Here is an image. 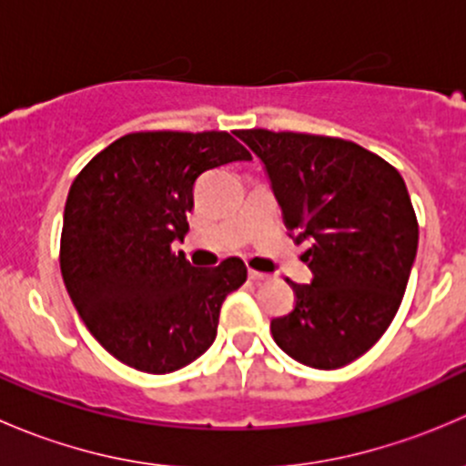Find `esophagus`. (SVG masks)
Segmentation results:
<instances>
[{"instance_id":"34e87169","label":"esophagus","mask_w":466,"mask_h":466,"mask_svg":"<svg viewBox=\"0 0 466 466\" xmlns=\"http://www.w3.org/2000/svg\"><path fill=\"white\" fill-rule=\"evenodd\" d=\"M248 277H250L252 281H266L268 279L266 272H259V270H250V272H248Z\"/></svg>"}]
</instances>
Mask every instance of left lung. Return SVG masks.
<instances>
[{"label":"left lung","instance_id":"1","mask_svg":"<svg viewBox=\"0 0 466 466\" xmlns=\"http://www.w3.org/2000/svg\"><path fill=\"white\" fill-rule=\"evenodd\" d=\"M266 164L284 225L309 238L311 284H293V311L270 322L277 345L298 363L338 370L394 320L417 255L420 225L401 173L340 137L238 130Z\"/></svg>","mask_w":466,"mask_h":466}]
</instances>
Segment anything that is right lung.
<instances>
[{"label": "right lung", "mask_w": 466, "mask_h": 466, "mask_svg": "<svg viewBox=\"0 0 466 466\" xmlns=\"http://www.w3.org/2000/svg\"><path fill=\"white\" fill-rule=\"evenodd\" d=\"M237 159L252 155L225 130H144L94 155L69 187L65 289L89 333L128 368L167 374L205 354L220 304L246 281L238 257L194 268L171 248L189 232L196 180Z\"/></svg>", "instance_id": "obj_1"}]
</instances>
